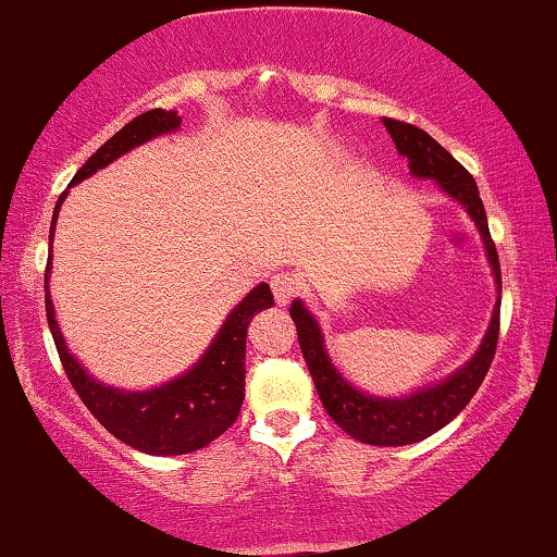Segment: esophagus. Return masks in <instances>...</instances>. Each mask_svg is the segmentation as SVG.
<instances>
[{"instance_id":"34e87169","label":"esophagus","mask_w":557,"mask_h":557,"mask_svg":"<svg viewBox=\"0 0 557 557\" xmlns=\"http://www.w3.org/2000/svg\"><path fill=\"white\" fill-rule=\"evenodd\" d=\"M271 292L273 297H276L278 305H286L292 302L294 297L299 294V278L294 276V273H273L271 276Z\"/></svg>"}]
</instances>
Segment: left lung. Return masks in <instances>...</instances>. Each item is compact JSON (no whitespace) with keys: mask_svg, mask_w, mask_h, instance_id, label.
I'll return each mask as SVG.
<instances>
[{"mask_svg":"<svg viewBox=\"0 0 557 557\" xmlns=\"http://www.w3.org/2000/svg\"><path fill=\"white\" fill-rule=\"evenodd\" d=\"M385 127H388L391 137H394L398 153L407 156L411 174L428 176V180H437L441 187L456 200L463 202L474 224L480 226L482 239H485L490 265H493L495 281L500 286V263L495 242L490 237L485 206H482L480 189H476L474 176L461 166L454 156L448 153L441 143L433 140L424 129L414 127V124L391 120L385 116ZM294 325H297L299 349H302L307 368H310L312 383H315L320 401H323L325 411L331 420L349 433L357 441L370 443V446H409V443L424 441L428 435L437 433L441 428L454 420L459 411L472 401V396L480 391L482 381H485L490 364H493L495 349H498L500 336V305L495 307L493 320L485 342H482L480 351L467 368H461L456 375H450L446 383L435 385L430 391H420L411 398H372L355 385H349L338 375L336 368L331 364L329 355H325L323 336L315 318L305 310L302 302H294L289 307Z\"/></svg>","mask_w":557,"mask_h":557,"instance_id":"left-lung-1","label":"left lung"}]
</instances>
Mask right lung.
Wrapping results in <instances>:
<instances>
[{"label": "right lung", "mask_w": 557, "mask_h": 557, "mask_svg": "<svg viewBox=\"0 0 557 557\" xmlns=\"http://www.w3.org/2000/svg\"><path fill=\"white\" fill-rule=\"evenodd\" d=\"M182 116L176 111L150 109L146 114L135 116L127 122L116 135H111L101 148L90 156L88 161L77 169L72 176V185L85 180L107 163L120 159L129 148L140 146L150 137L172 133L180 127ZM62 193L57 200L54 219H51L49 245L54 237V221L59 206L64 200ZM49 263H46L44 286H46V318H49L51 336H54L59 359L67 372L72 388L77 391L81 401L88 407L111 435L120 437L122 443L133 446L143 454L153 456H180L198 450L215 437L224 435L234 422H237L242 401H245V344H247V325L255 312L273 307L271 286L260 284L247 294L242 302L234 307L232 315L221 325L219 336L208 346V351L195 364L187 375L161 385V388L143 391V394H124V391L107 388L96 383L81 364L72 359L64 346L62 333L54 320V305L49 299Z\"/></svg>", "instance_id": "1"}]
</instances>
